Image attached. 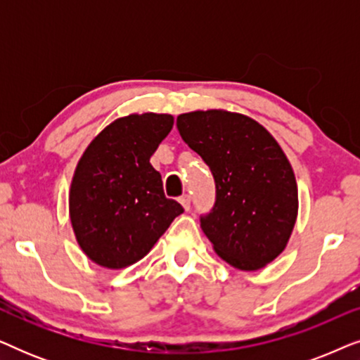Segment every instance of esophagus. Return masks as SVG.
Listing matches in <instances>:
<instances>
[{"instance_id":"esophagus-1","label":"esophagus","mask_w":360,"mask_h":360,"mask_svg":"<svg viewBox=\"0 0 360 360\" xmlns=\"http://www.w3.org/2000/svg\"><path fill=\"white\" fill-rule=\"evenodd\" d=\"M180 203H181V206H184V208H185L186 211H188L190 206H191V196H190V195L180 196Z\"/></svg>"}]
</instances>
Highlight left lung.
Instances as JSON below:
<instances>
[{
  "label": "left lung",
  "instance_id": "left-lung-1",
  "mask_svg": "<svg viewBox=\"0 0 360 360\" xmlns=\"http://www.w3.org/2000/svg\"><path fill=\"white\" fill-rule=\"evenodd\" d=\"M176 127L213 174L216 201L200 223L216 254L239 270L265 267L283 252L298 213L297 180L282 147L239 112H185Z\"/></svg>",
  "mask_w": 360,
  "mask_h": 360
}]
</instances>
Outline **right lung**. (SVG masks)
I'll use <instances>...</instances> for the list:
<instances>
[{
	"instance_id": "1",
	"label": "right lung",
	"mask_w": 360,
	"mask_h": 360,
	"mask_svg": "<svg viewBox=\"0 0 360 360\" xmlns=\"http://www.w3.org/2000/svg\"><path fill=\"white\" fill-rule=\"evenodd\" d=\"M174 116L144 112L120 117L90 142L72 179L68 208L77 243L93 262L124 269L137 262L184 213L167 198L150 155Z\"/></svg>"
}]
</instances>
